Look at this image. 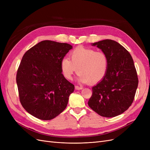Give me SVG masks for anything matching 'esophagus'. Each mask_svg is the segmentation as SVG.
<instances>
[{
	"instance_id": "1",
	"label": "esophagus",
	"mask_w": 150,
	"mask_h": 150,
	"mask_svg": "<svg viewBox=\"0 0 150 150\" xmlns=\"http://www.w3.org/2000/svg\"><path fill=\"white\" fill-rule=\"evenodd\" d=\"M83 88L82 87V86H75V89L76 90H80V89H82Z\"/></svg>"
}]
</instances>
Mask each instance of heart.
<instances>
[{"label":"heart","instance_id":"obj_1","mask_svg":"<svg viewBox=\"0 0 150 150\" xmlns=\"http://www.w3.org/2000/svg\"><path fill=\"white\" fill-rule=\"evenodd\" d=\"M68 57H63L61 61L62 75L68 80L78 72V81L81 83H97L107 74L109 59L106 54L94 49L79 47L72 50Z\"/></svg>","mask_w":150,"mask_h":150}]
</instances>
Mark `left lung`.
Returning <instances> with one entry per match:
<instances>
[{
	"label": "left lung",
	"instance_id": "obj_1",
	"mask_svg": "<svg viewBox=\"0 0 150 150\" xmlns=\"http://www.w3.org/2000/svg\"><path fill=\"white\" fill-rule=\"evenodd\" d=\"M108 57L107 74L92 88L89 106L101 116H118L131 106L138 85L137 72L129 52L111 39L93 44Z\"/></svg>",
	"mask_w": 150,
	"mask_h": 150
}]
</instances>
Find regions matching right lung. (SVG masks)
Here are the masks:
<instances>
[{
    "mask_svg": "<svg viewBox=\"0 0 150 150\" xmlns=\"http://www.w3.org/2000/svg\"><path fill=\"white\" fill-rule=\"evenodd\" d=\"M71 45L43 40L24 54L16 82L20 102L29 114L51 120L64 111L74 86L62 75L61 61Z\"/></svg>",
    "mask_w": 150,
    "mask_h": 150,
    "instance_id": "obj_1",
    "label": "right lung"
}]
</instances>
